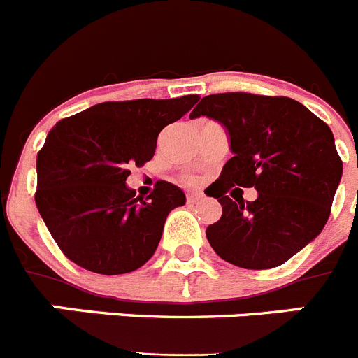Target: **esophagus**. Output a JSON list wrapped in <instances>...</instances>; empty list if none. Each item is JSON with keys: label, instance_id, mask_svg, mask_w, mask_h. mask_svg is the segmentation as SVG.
<instances>
[{"label": "esophagus", "instance_id": "obj_1", "mask_svg": "<svg viewBox=\"0 0 358 358\" xmlns=\"http://www.w3.org/2000/svg\"><path fill=\"white\" fill-rule=\"evenodd\" d=\"M201 199V194H188L186 195V201L188 202H197Z\"/></svg>", "mask_w": 358, "mask_h": 358}]
</instances>
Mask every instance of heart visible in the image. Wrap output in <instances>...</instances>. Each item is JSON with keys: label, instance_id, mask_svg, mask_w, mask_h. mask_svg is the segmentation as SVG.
Returning <instances> with one entry per match:
<instances>
[{"label": "heart", "instance_id": "obj_1", "mask_svg": "<svg viewBox=\"0 0 358 358\" xmlns=\"http://www.w3.org/2000/svg\"><path fill=\"white\" fill-rule=\"evenodd\" d=\"M185 181L188 182V185H197V182H199V177H195V176H186V177H185Z\"/></svg>", "mask_w": 358, "mask_h": 358}]
</instances>
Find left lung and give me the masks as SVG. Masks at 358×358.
I'll list each match as a JSON object with an SVG mask.
<instances>
[{
  "mask_svg": "<svg viewBox=\"0 0 358 358\" xmlns=\"http://www.w3.org/2000/svg\"><path fill=\"white\" fill-rule=\"evenodd\" d=\"M199 116L222 123L235 154L206 194L222 204V217L206 229L208 242L236 267L285 264L330 217L343 176L330 127L292 98L240 91L204 96L189 118ZM233 185L256 187L259 197L233 201L225 195Z\"/></svg>",
  "mask_w": 358,
  "mask_h": 358,
  "instance_id": "obj_1",
  "label": "left lung"
}]
</instances>
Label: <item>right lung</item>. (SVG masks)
<instances>
[{
  "label": "right lung",
  "mask_w": 358,
  "mask_h": 358,
  "mask_svg": "<svg viewBox=\"0 0 358 358\" xmlns=\"http://www.w3.org/2000/svg\"><path fill=\"white\" fill-rule=\"evenodd\" d=\"M197 100L186 94L103 102L57 122L48 132L37 154L36 204L73 264L115 276L150 260L164 220L186 197L166 181H157L148 197H136L125 179L131 166L154 157L159 132Z\"/></svg>",
  "instance_id": "obj_1"
}]
</instances>
